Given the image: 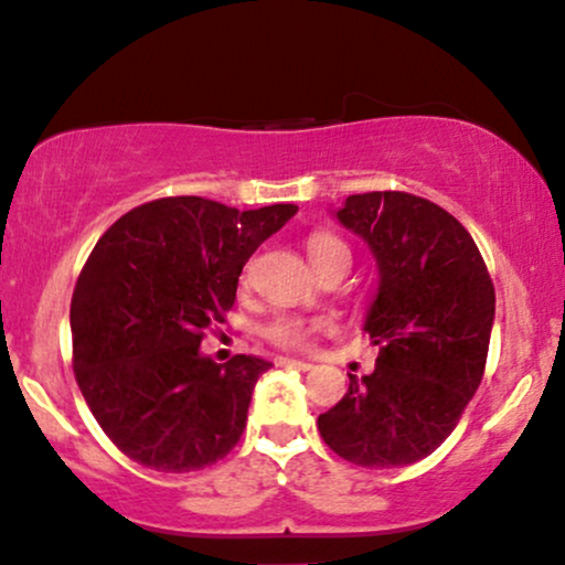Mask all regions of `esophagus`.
<instances>
[{"instance_id": "esophagus-1", "label": "esophagus", "mask_w": 565, "mask_h": 565, "mask_svg": "<svg viewBox=\"0 0 565 565\" xmlns=\"http://www.w3.org/2000/svg\"><path fill=\"white\" fill-rule=\"evenodd\" d=\"M278 365H284V369H297V371H312V363H308V360H297V358H278Z\"/></svg>"}]
</instances>
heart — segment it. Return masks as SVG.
<instances>
[{"instance_id": "1", "label": "heart", "mask_w": 565, "mask_h": 565, "mask_svg": "<svg viewBox=\"0 0 565 565\" xmlns=\"http://www.w3.org/2000/svg\"><path fill=\"white\" fill-rule=\"evenodd\" d=\"M308 257L312 268H321L326 263L334 260H350L348 244L331 234H312L308 239ZM316 323L302 321V318H276L274 323L265 326V337L274 339L276 344H284V348H308L312 342V331H316Z\"/></svg>"}]
</instances>
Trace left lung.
Masks as SVG:
<instances>
[{"label": "left lung", "instance_id": "left-lung-1", "mask_svg": "<svg viewBox=\"0 0 565 565\" xmlns=\"http://www.w3.org/2000/svg\"><path fill=\"white\" fill-rule=\"evenodd\" d=\"M331 215L376 257L363 331L379 358L369 376H350L348 394L318 416V431L355 466H411L450 437L479 390L492 281L471 234L429 200L352 194Z\"/></svg>", "mask_w": 565, "mask_h": 565}]
</instances>
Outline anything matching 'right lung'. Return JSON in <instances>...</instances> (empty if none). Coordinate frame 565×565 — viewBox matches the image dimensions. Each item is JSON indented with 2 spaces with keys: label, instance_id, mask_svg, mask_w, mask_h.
Instances as JSON below:
<instances>
[{
  "label": "right lung",
  "instance_id": "obj_1",
  "mask_svg": "<svg viewBox=\"0 0 565 565\" xmlns=\"http://www.w3.org/2000/svg\"><path fill=\"white\" fill-rule=\"evenodd\" d=\"M297 205L236 210L202 196L147 202L102 234L71 302L73 369L102 431L136 463L186 473L226 458L274 363L202 355L244 263Z\"/></svg>",
  "mask_w": 565,
  "mask_h": 565
}]
</instances>
